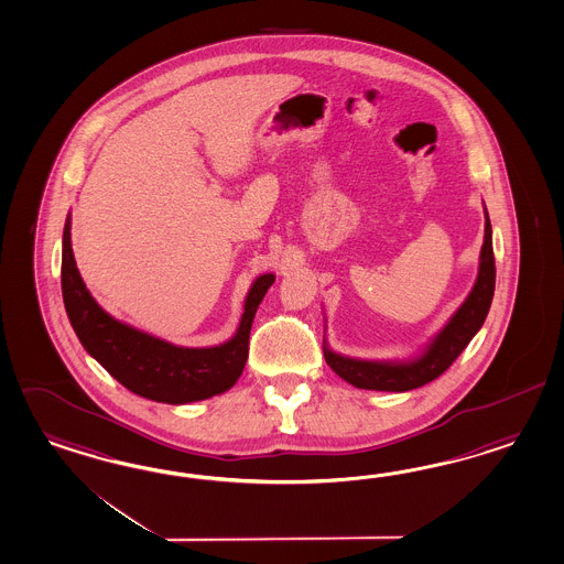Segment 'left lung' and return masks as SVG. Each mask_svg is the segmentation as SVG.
<instances>
[{
	"label": "left lung",
	"instance_id": "obj_1",
	"mask_svg": "<svg viewBox=\"0 0 564 564\" xmlns=\"http://www.w3.org/2000/svg\"><path fill=\"white\" fill-rule=\"evenodd\" d=\"M495 294V256H492V229L489 213L485 208V241L480 249L478 275L470 294L466 296L458 311L449 317L448 323L440 329L434 339L423 347V351L411 360H360L333 351L323 344L325 361L332 366L333 372L341 376L356 389L389 390L404 392L419 389L427 382L444 375L463 354L464 347L482 327L491 308Z\"/></svg>",
	"mask_w": 564,
	"mask_h": 564
}]
</instances>
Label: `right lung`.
Instances as JSON below:
<instances>
[{"label":"right lung","instance_id":"add662e5","mask_svg":"<svg viewBox=\"0 0 564 564\" xmlns=\"http://www.w3.org/2000/svg\"><path fill=\"white\" fill-rule=\"evenodd\" d=\"M274 274L256 278L229 341L213 347L174 346L108 315L86 289L72 249V215L63 229L61 289L67 317L82 346L130 392L151 401L186 404L231 389L246 368L249 332Z\"/></svg>","mask_w":564,"mask_h":564}]
</instances>
